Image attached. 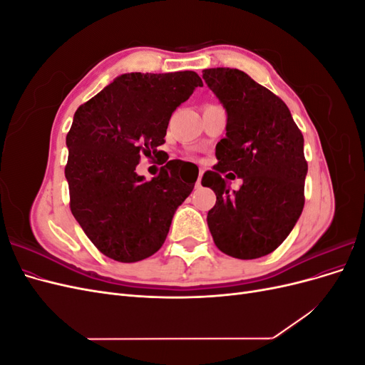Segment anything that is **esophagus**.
<instances>
[{"instance_id":"obj_1","label":"esophagus","mask_w":365,"mask_h":365,"mask_svg":"<svg viewBox=\"0 0 365 365\" xmlns=\"http://www.w3.org/2000/svg\"><path fill=\"white\" fill-rule=\"evenodd\" d=\"M202 173H204V170H202V169H200V175H197V180H196V187H200V185H201V180H202Z\"/></svg>"}]
</instances>
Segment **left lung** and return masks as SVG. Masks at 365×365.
<instances>
[{"mask_svg": "<svg viewBox=\"0 0 365 365\" xmlns=\"http://www.w3.org/2000/svg\"><path fill=\"white\" fill-rule=\"evenodd\" d=\"M202 79L227 111L215 172L202 185L216 193L207 224L216 247L236 259H259L288 237L304 205L303 135L280 97L236 68H207ZM242 178L230 192L220 173Z\"/></svg>", "mask_w": 365, "mask_h": 365, "instance_id": "8db88e82", "label": "left lung"}]
</instances>
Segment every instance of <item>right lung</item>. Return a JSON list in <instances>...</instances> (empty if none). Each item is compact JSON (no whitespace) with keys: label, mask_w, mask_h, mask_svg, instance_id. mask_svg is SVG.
I'll return each mask as SVG.
<instances>
[{"label":"right lung","mask_w":365,"mask_h":365,"mask_svg":"<svg viewBox=\"0 0 365 365\" xmlns=\"http://www.w3.org/2000/svg\"><path fill=\"white\" fill-rule=\"evenodd\" d=\"M196 86L195 71L128 73L77 108L67 134L70 208L106 257L132 263L155 254L192 193L189 163L168 161L150 181L135 168L143 153L161 155L172 113Z\"/></svg>","instance_id":"obj_1"}]
</instances>
